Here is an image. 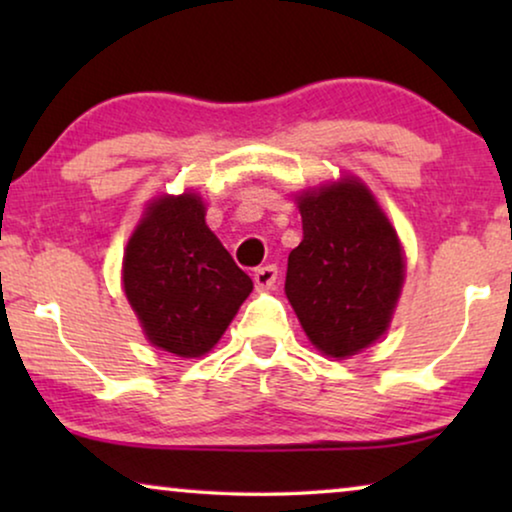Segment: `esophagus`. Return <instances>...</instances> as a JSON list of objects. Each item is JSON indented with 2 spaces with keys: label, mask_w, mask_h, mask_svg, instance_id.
I'll return each mask as SVG.
<instances>
[{
  "label": "esophagus",
  "mask_w": 512,
  "mask_h": 512,
  "mask_svg": "<svg viewBox=\"0 0 512 512\" xmlns=\"http://www.w3.org/2000/svg\"><path fill=\"white\" fill-rule=\"evenodd\" d=\"M254 284L256 291H270L277 284V268L275 265H265L254 272Z\"/></svg>",
  "instance_id": "34e87169"
}]
</instances>
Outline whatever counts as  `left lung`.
<instances>
[{
	"label": "left lung",
	"instance_id": "8db88e82",
	"mask_svg": "<svg viewBox=\"0 0 512 512\" xmlns=\"http://www.w3.org/2000/svg\"><path fill=\"white\" fill-rule=\"evenodd\" d=\"M293 200L303 242L289 254L284 293L314 349L349 359L389 331L405 282L401 237L352 172Z\"/></svg>",
	"mask_w": 512,
	"mask_h": 512
}]
</instances>
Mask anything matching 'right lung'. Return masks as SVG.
Listing matches in <instances>:
<instances>
[{
	"mask_svg": "<svg viewBox=\"0 0 512 512\" xmlns=\"http://www.w3.org/2000/svg\"><path fill=\"white\" fill-rule=\"evenodd\" d=\"M205 216L200 193H160L123 251V293L144 338L181 359L212 352L254 291Z\"/></svg>",
	"mask_w": 512,
	"mask_h": 512,
	"instance_id": "right-lung-1",
	"label": "right lung"
}]
</instances>
